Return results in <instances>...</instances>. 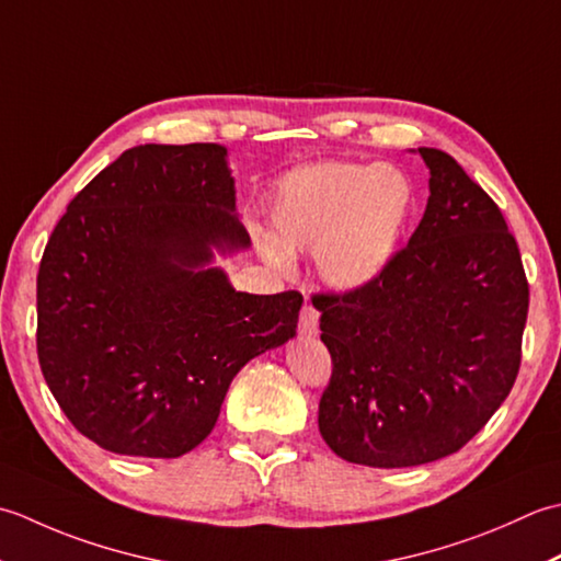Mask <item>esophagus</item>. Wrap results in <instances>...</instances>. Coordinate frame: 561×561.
<instances>
[{"label":"esophagus","instance_id":"1","mask_svg":"<svg viewBox=\"0 0 561 561\" xmlns=\"http://www.w3.org/2000/svg\"><path fill=\"white\" fill-rule=\"evenodd\" d=\"M319 327V312L312 305H305L300 312V334L302 336H314Z\"/></svg>","mask_w":561,"mask_h":561}]
</instances>
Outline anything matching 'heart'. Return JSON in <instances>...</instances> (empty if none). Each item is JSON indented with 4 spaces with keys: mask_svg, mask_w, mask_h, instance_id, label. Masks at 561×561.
Returning <instances> with one entry per match:
<instances>
[{
    "mask_svg": "<svg viewBox=\"0 0 561 561\" xmlns=\"http://www.w3.org/2000/svg\"><path fill=\"white\" fill-rule=\"evenodd\" d=\"M419 186L404 167L329 159L285 174L268 205L275 242L261 254L285 268L288 251L314 249V268L329 288L356 293L382 278L414 227Z\"/></svg>",
    "mask_w": 561,
    "mask_h": 561,
    "instance_id": "b5f03b06",
    "label": "heart"
}]
</instances>
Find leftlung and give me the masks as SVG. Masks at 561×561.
<instances>
[{"mask_svg": "<svg viewBox=\"0 0 561 561\" xmlns=\"http://www.w3.org/2000/svg\"><path fill=\"white\" fill-rule=\"evenodd\" d=\"M428 203L382 278L319 295L334 360L319 433L346 462L414 467L453 455L504 404L520 368L528 280L499 205L455 159L419 147Z\"/></svg>", "mask_w": 561, "mask_h": 561, "instance_id": "8db88e82", "label": "left lung"}]
</instances>
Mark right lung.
Returning <instances> with one entry per match:
<instances>
[{"instance_id": "right-lung-1", "label": "right lung", "mask_w": 561, "mask_h": 561, "mask_svg": "<svg viewBox=\"0 0 561 561\" xmlns=\"http://www.w3.org/2000/svg\"><path fill=\"white\" fill-rule=\"evenodd\" d=\"M227 147L140 145L77 193L38 271V360L99 448L179 457L210 436L244 365L295 336L302 295L234 290L251 247Z\"/></svg>"}]
</instances>
